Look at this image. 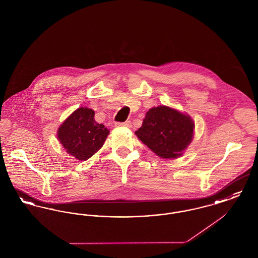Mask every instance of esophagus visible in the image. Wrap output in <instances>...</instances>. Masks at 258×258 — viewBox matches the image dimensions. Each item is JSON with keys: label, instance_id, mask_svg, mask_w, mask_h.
I'll return each instance as SVG.
<instances>
[{"label": "esophagus", "instance_id": "obj_1", "mask_svg": "<svg viewBox=\"0 0 258 258\" xmlns=\"http://www.w3.org/2000/svg\"><path fill=\"white\" fill-rule=\"evenodd\" d=\"M115 125L116 126H126V127H130V126H132V123H131V121H125L123 123H116Z\"/></svg>", "mask_w": 258, "mask_h": 258}]
</instances>
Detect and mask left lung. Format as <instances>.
Instances as JSON below:
<instances>
[{
	"instance_id": "8db88e82",
	"label": "left lung",
	"mask_w": 258,
	"mask_h": 258,
	"mask_svg": "<svg viewBox=\"0 0 258 258\" xmlns=\"http://www.w3.org/2000/svg\"><path fill=\"white\" fill-rule=\"evenodd\" d=\"M195 122L189 115L166 105L149 109L135 135L161 159H177L191 143Z\"/></svg>"
}]
</instances>
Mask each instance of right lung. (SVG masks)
Here are the masks:
<instances>
[{
	"label": "right lung",
	"instance_id": "add662e5",
	"mask_svg": "<svg viewBox=\"0 0 258 258\" xmlns=\"http://www.w3.org/2000/svg\"><path fill=\"white\" fill-rule=\"evenodd\" d=\"M109 131L95 121V111L79 107L59 126L57 137L66 152L77 160H89L103 146Z\"/></svg>",
	"mask_w": 258,
	"mask_h": 258
}]
</instances>
